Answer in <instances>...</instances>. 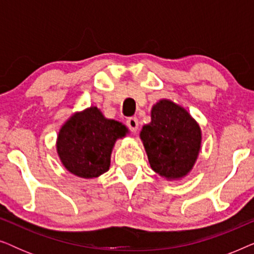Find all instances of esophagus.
I'll list each match as a JSON object with an SVG mask.
<instances>
[{
  "label": "esophagus",
  "instance_id": "obj_1",
  "mask_svg": "<svg viewBox=\"0 0 254 254\" xmlns=\"http://www.w3.org/2000/svg\"><path fill=\"white\" fill-rule=\"evenodd\" d=\"M126 123H127L128 128H129L131 131H134V133H135V131L137 130V128H138V120H137V118H135V117L128 118Z\"/></svg>",
  "mask_w": 254,
  "mask_h": 254
}]
</instances>
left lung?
I'll return each instance as SVG.
<instances>
[{"label": "left lung", "instance_id": "8db88e82", "mask_svg": "<svg viewBox=\"0 0 254 254\" xmlns=\"http://www.w3.org/2000/svg\"><path fill=\"white\" fill-rule=\"evenodd\" d=\"M151 169L168 179L186 176L195 163L201 130L189 112L171 100H159L151 110V123L141 130Z\"/></svg>", "mask_w": 254, "mask_h": 254}]
</instances>
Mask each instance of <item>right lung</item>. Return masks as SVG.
<instances>
[{"instance_id": "right-lung-1", "label": "right lung", "mask_w": 254, "mask_h": 254, "mask_svg": "<svg viewBox=\"0 0 254 254\" xmlns=\"http://www.w3.org/2000/svg\"><path fill=\"white\" fill-rule=\"evenodd\" d=\"M127 128L106 119L97 107L76 113L65 123L58 136V154L64 168L82 178H96L110 169L111 152Z\"/></svg>"}]
</instances>
